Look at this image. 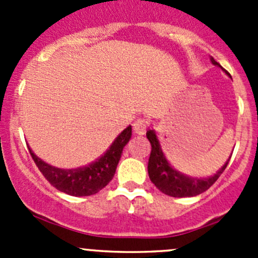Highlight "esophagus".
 <instances>
[{
  "instance_id": "34e87169",
  "label": "esophagus",
  "mask_w": 258,
  "mask_h": 258,
  "mask_svg": "<svg viewBox=\"0 0 258 258\" xmlns=\"http://www.w3.org/2000/svg\"><path fill=\"white\" fill-rule=\"evenodd\" d=\"M146 128H147V121H145V119L142 118H139L137 121H135L134 123V131L136 135H144L146 132Z\"/></svg>"
}]
</instances>
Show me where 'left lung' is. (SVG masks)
Instances as JSON below:
<instances>
[{
    "label": "left lung",
    "instance_id": "1",
    "mask_svg": "<svg viewBox=\"0 0 258 258\" xmlns=\"http://www.w3.org/2000/svg\"><path fill=\"white\" fill-rule=\"evenodd\" d=\"M210 59L212 64L220 67L227 76H230V74L218 62H216L213 57H210ZM146 136H147L151 147H152L151 148L150 158H148V176H150L152 183L162 194L168 195L171 197H192L207 191L217 181L218 177L222 175V172L227 167L231 156H232V153H231L230 158L226 161L225 165L213 176H210V177L206 178H194L191 176H187L184 173L179 172V171L172 167V165L168 162L167 157L163 153L162 147H161L160 141L157 139V135H156V131L152 127L147 130Z\"/></svg>",
    "mask_w": 258,
    "mask_h": 258
}]
</instances>
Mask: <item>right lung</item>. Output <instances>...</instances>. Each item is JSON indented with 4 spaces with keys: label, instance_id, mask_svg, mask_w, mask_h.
I'll use <instances>...</instances> for the list:
<instances>
[{
    "label": "right lung",
    "instance_id": "1",
    "mask_svg": "<svg viewBox=\"0 0 258 258\" xmlns=\"http://www.w3.org/2000/svg\"><path fill=\"white\" fill-rule=\"evenodd\" d=\"M131 136L132 127L128 126L114 139L112 145L101 157H98L90 165L79 168H71V170H64V168L48 165L40 157H37L31 148L28 150L38 170L58 191L76 197L91 196L107 186L113 178L122 151L124 146L128 144Z\"/></svg>",
    "mask_w": 258,
    "mask_h": 258
}]
</instances>
